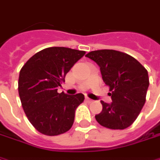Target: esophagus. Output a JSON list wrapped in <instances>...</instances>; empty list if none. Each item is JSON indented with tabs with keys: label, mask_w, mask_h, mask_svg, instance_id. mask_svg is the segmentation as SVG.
<instances>
[{
	"label": "esophagus",
	"mask_w": 160,
	"mask_h": 160,
	"mask_svg": "<svg viewBox=\"0 0 160 160\" xmlns=\"http://www.w3.org/2000/svg\"><path fill=\"white\" fill-rule=\"evenodd\" d=\"M86 101H87V102H89V103H91V102H94L93 100H91V99L88 98V97H86Z\"/></svg>",
	"instance_id": "34e87169"
}]
</instances>
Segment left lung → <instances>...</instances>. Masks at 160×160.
Masks as SVG:
<instances>
[{
	"label": "left lung",
	"mask_w": 160,
	"mask_h": 160,
	"mask_svg": "<svg viewBox=\"0 0 160 160\" xmlns=\"http://www.w3.org/2000/svg\"><path fill=\"white\" fill-rule=\"evenodd\" d=\"M86 57L99 66L103 81L109 87L111 103L103 101L95 119L103 127L123 130L138 117L145 103L149 87L148 72L136 58L115 50H98Z\"/></svg>",
	"instance_id": "left-lung-1"
}]
</instances>
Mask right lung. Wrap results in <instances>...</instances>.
Wrapping results in <instances>:
<instances>
[{"label": "right lung", "instance_id": "add662e5", "mask_svg": "<svg viewBox=\"0 0 160 160\" xmlns=\"http://www.w3.org/2000/svg\"><path fill=\"white\" fill-rule=\"evenodd\" d=\"M84 51L49 47L30 58L22 67L18 93L27 118L46 136L63 134L73 124L75 110L84 95L58 93L66 73L85 55Z\"/></svg>", "mask_w": 160, "mask_h": 160}]
</instances>
